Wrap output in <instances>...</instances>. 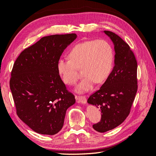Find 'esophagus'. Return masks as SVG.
<instances>
[{
  "instance_id": "34e87169",
  "label": "esophagus",
  "mask_w": 156,
  "mask_h": 156,
  "mask_svg": "<svg viewBox=\"0 0 156 156\" xmlns=\"http://www.w3.org/2000/svg\"><path fill=\"white\" fill-rule=\"evenodd\" d=\"M76 100L78 103H81L83 104L87 103V98L85 96H76Z\"/></svg>"
}]
</instances>
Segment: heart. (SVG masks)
<instances>
[{
  "label": "heart",
  "instance_id": "obj_1",
  "mask_svg": "<svg viewBox=\"0 0 156 156\" xmlns=\"http://www.w3.org/2000/svg\"><path fill=\"white\" fill-rule=\"evenodd\" d=\"M68 56L69 59L58 60L57 71L65 83L72 85L78 79V69L82 68L84 77L75 88L78 92L90 90L96 82H105L114 68V51L111 44L103 40H89L75 45Z\"/></svg>",
  "mask_w": 156,
  "mask_h": 156
}]
</instances>
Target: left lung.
<instances>
[{"label": "left lung", "mask_w": 156, "mask_h": 156, "mask_svg": "<svg viewBox=\"0 0 156 156\" xmlns=\"http://www.w3.org/2000/svg\"><path fill=\"white\" fill-rule=\"evenodd\" d=\"M115 45V67L101 88L87 102L101 111L100 122L92 126L104 133L115 128L129 115L137 91V62L130 47L115 33L104 30Z\"/></svg>", "instance_id": "8db88e82"}]
</instances>
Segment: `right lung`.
I'll list each match as a JSON object with an SVG mask.
<instances>
[{
	"label": "right lung",
	"instance_id": "right-lung-1",
	"mask_svg": "<svg viewBox=\"0 0 156 156\" xmlns=\"http://www.w3.org/2000/svg\"><path fill=\"white\" fill-rule=\"evenodd\" d=\"M75 34L45 36L15 61L10 87L19 118L33 131L53 135L62 128L66 112L75 103L57 71L64 50Z\"/></svg>",
	"mask_w": 156,
	"mask_h": 156
}]
</instances>
